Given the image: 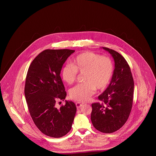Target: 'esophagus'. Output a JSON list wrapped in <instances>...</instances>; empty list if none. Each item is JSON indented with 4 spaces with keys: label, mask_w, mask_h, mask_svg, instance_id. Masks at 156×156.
<instances>
[{
    "label": "esophagus",
    "mask_w": 156,
    "mask_h": 156,
    "mask_svg": "<svg viewBox=\"0 0 156 156\" xmlns=\"http://www.w3.org/2000/svg\"><path fill=\"white\" fill-rule=\"evenodd\" d=\"M75 105H76V106L77 108H80L81 107H82V104L81 103H80V102H76Z\"/></svg>",
    "instance_id": "1"
}]
</instances>
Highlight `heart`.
Wrapping results in <instances>:
<instances>
[{
	"label": "heart",
	"mask_w": 156,
	"mask_h": 156,
	"mask_svg": "<svg viewBox=\"0 0 156 156\" xmlns=\"http://www.w3.org/2000/svg\"><path fill=\"white\" fill-rule=\"evenodd\" d=\"M114 66L111 59L93 52L87 51L78 55L72 64L62 68L61 75L68 84L74 82L78 73L83 74V81L71 88L70 98L76 101H88L97 89L105 88L111 80Z\"/></svg>",
	"instance_id": "heart-1"
}]
</instances>
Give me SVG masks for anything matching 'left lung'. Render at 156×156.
Segmentation results:
<instances>
[{
	"instance_id": "1",
	"label": "left lung",
	"mask_w": 156,
	"mask_h": 156,
	"mask_svg": "<svg viewBox=\"0 0 156 156\" xmlns=\"http://www.w3.org/2000/svg\"><path fill=\"white\" fill-rule=\"evenodd\" d=\"M115 61L111 82L101 95V103L92 104L90 119L93 126L101 132L112 133L125 125L132 108L134 81L130 68L119 52L107 47Z\"/></svg>"
}]
</instances>
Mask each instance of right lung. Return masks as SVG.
I'll list each match as a JSON object with an SVG mask.
<instances>
[{
    "mask_svg": "<svg viewBox=\"0 0 156 156\" xmlns=\"http://www.w3.org/2000/svg\"><path fill=\"white\" fill-rule=\"evenodd\" d=\"M75 50H45L33 59L26 78L24 95L30 116L37 128L45 135L59 138L71 129L76 111L75 104L64 101L67 92L60 76L62 67Z\"/></svg>",
    "mask_w": 156,
    "mask_h": 156,
    "instance_id": "1",
    "label": "right lung"
}]
</instances>
